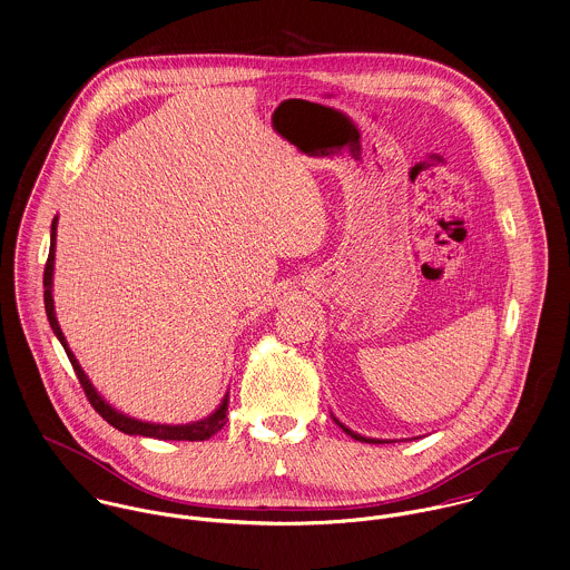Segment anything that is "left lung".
I'll use <instances>...</instances> for the list:
<instances>
[{
  "mask_svg": "<svg viewBox=\"0 0 570 570\" xmlns=\"http://www.w3.org/2000/svg\"><path fill=\"white\" fill-rule=\"evenodd\" d=\"M334 422H336V424H338V426H341V429H343V431H345V433H347V435H350V438H354V440H356V442L382 443V442H380V440H370V438H363V435H358V433H354V431H350V429H347V426H343V424H341V422H338V420H336V417H334Z\"/></svg>",
  "mask_w": 570,
  "mask_h": 570,
  "instance_id": "8db88e82",
  "label": "left lung"
}]
</instances>
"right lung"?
Segmentation results:
<instances>
[{
  "label": "right lung",
  "instance_id": "1",
  "mask_svg": "<svg viewBox=\"0 0 570 570\" xmlns=\"http://www.w3.org/2000/svg\"><path fill=\"white\" fill-rule=\"evenodd\" d=\"M55 247H57V218L52 220V234H50V255H48V262H46V271H43V302H46V315L48 321L57 334V338L61 341V345L65 347V354L76 372V376L80 380V386L87 395V400L91 402V406L96 409L98 415H102V420H107L114 429L127 433V435H141V438H155V440H170V442H203V440H209L212 435H216L225 424H227V406H229V393L223 397L220 406L198 420V422H191V424H177V426H170V424H150V422H139L135 417H127L122 415L120 411H116L111 404H107L100 393L94 389V384L89 382V379L85 376V372L80 370L76 356L71 354V350L67 347V341H65L63 332H61V325L57 321V313H55V299H52V275H55Z\"/></svg>",
  "mask_w": 570,
  "mask_h": 570
}]
</instances>
